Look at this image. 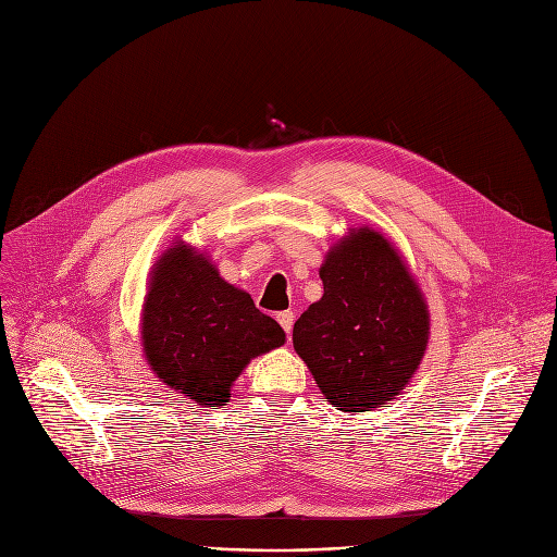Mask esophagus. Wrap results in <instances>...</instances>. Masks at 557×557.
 <instances>
[{"label":"esophagus","instance_id":"esophagus-1","mask_svg":"<svg viewBox=\"0 0 557 557\" xmlns=\"http://www.w3.org/2000/svg\"><path fill=\"white\" fill-rule=\"evenodd\" d=\"M277 323L282 325V330L286 334H290V330H294V323H296V313L294 311H280L277 313Z\"/></svg>","mask_w":557,"mask_h":557}]
</instances>
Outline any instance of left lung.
Listing matches in <instances>:
<instances>
[{"instance_id": "1", "label": "left lung", "mask_w": 557, "mask_h": 557, "mask_svg": "<svg viewBox=\"0 0 557 557\" xmlns=\"http://www.w3.org/2000/svg\"><path fill=\"white\" fill-rule=\"evenodd\" d=\"M318 273L325 294L296 320V352L338 411H374L424 359L431 315L422 288L395 244L370 225L347 230Z\"/></svg>"}]
</instances>
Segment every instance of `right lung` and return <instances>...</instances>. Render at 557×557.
<instances>
[{"mask_svg":"<svg viewBox=\"0 0 557 557\" xmlns=\"http://www.w3.org/2000/svg\"><path fill=\"white\" fill-rule=\"evenodd\" d=\"M139 341L160 382L196 406H225L246 366L284 345L286 334L216 263L175 239L153 263Z\"/></svg>","mask_w":557,"mask_h":557,"instance_id":"obj_1","label":"right lung"}]
</instances>
